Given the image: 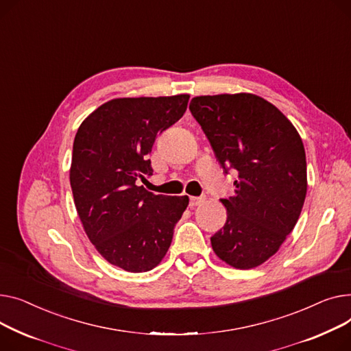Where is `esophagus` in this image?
Wrapping results in <instances>:
<instances>
[{
	"label": "esophagus",
	"mask_w": 351,
	"mask_h": 351,
	"mask_svg": "<svg viewBox=\"0 0 351 351\" xmlns=\"http://www.w3.org/2000/svg\"><path fill=\"white\" fill-rule=\"evenodd\" d=\"M205 202V195H199V197H191L190 198V205L191 207H198V205Z\"/></svg>",
	"instance_id": "esophagus-1"
}]
</instances>
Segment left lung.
Here are the masks:
<instances>
[{
  "instance_id": "obj_1",
  "label": "left lung",
  "mask_w": 351,
  "mask_h": 351,
  "mask_svg": "<svg viewBox=\"0 0 351 351\" xmlns=\"http://www.w3.org/2000/svg\"><path fill=\"white\" fill-rule=\"evenodd\" d=\"M190 110L221 167L237 170L223 228L211 237L218 258L238 269L269 259L299 219L306 198V154L292 123L251 95L197 96Z\"/></svg>"
}]
</instances>
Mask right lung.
<instances>
[{
	"mask_svg": "<svg viewBox=\"0 0 351 351\" xmlns=\"http://www.w3.org/2000/svg\"><path fill=\"white\" fill-rule=\"evenodd\" d=\"M189 99H113L75 136L71 187L77 215L99 254L128 272L161 262L189 205L187 195H156L138 185L153 176L149 154L157 134L182 117Z\"/></svg>",
	"mask_w": 351,
	"mask_h": 351,
	"instance_id": "1",
	"label": "right lung"
}]
</instances>
